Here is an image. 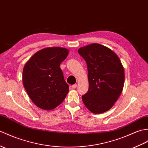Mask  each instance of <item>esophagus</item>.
Returning <instances> with one entry per match:
<instances>
[{
    "label": "esophagus",
    "instance_id": "obj_1",
    "mask_svg": "<svg viewBox=\"0 0 148 148\" xmlns=\"http://www.w3.org/2000/svg\"><path fill=\"white\" fill-rule=\"evenodd\" d=\"M72 88H73V89H75V88H77V84H73V86H72Z\"/></svg>",
    "mask_w": 148,
    "mask_h": 148
}]
</instances>
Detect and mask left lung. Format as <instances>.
<instances>
[{
    "mask_svg": "<svg viewBox=\"0 0 148 148\" xmlns=\"http://www.w3.org/2000/svg\"><path fill=\"white\" fill-rule=\"evenodd\" d=\"M78 53L88 67L89 89L82 96V101L93 113L109 110L122 93L124 84L121 60L114 51L98 43L81 47Z\"/></svg>",
    "mask_w": 148,
    "mask_h": 148,
    "instance_id": "left-lung-1",
    "label": "left lung"
}]
</instances>
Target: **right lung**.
I'll return each instance as SVG.
<instances>
[{
    "instance_id": "right-lung-1",
    "label": "right lung",
    "mask_w": 148,
    "mask_h": 148,
    "mask_svg": "<svg viewBox=\"0 0 148 148\" xmlns=\"http://www.w3.org/2000/svg\"><path fill=\"white\" fill-rule=\"evenodd\" d=\"M69 50L48 47L37 51L27 60L23 71V82L27 95L38 107L56 108L66 98L69 85L64 80L60 63Z\"/></svg>"
}]
</instances>
